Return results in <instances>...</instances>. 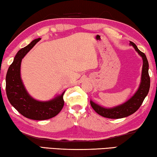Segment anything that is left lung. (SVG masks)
<instances>
[{
  "instance_id": "obj_1",
  "label": "left lung",
  "mask_w": 157,
  "mask_h": 157,
  "mask_svg": "<svg viewBox=\"0 0 157 157\" xmlns=\"http://www.w3.org/2000/svg\"><path fill=\"white\" fill-rule=\"evenodd\" d=\"M130 44L134 47L138 54L143 58V60L142 76H141V83L139 88L134 95L127 102L118 106L112 108V109H106V108L100 106L96 104L95 103L90 101L92 109L99 115L104 117L110 118V119H119V118L127 117L134 113L143 104L144 99L149 92L150 87V78L148 73L149 64L147 59L146 58L145 53L141 52L134 43L130 42Z\"/></svg>"
}]
</instances>
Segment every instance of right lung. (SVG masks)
Here are the masks:
<instances>
[{
	"mask_svg": "<svg viewBox=\"0 0 157 157\" xmlns=\"http://www.w3.org/2000/svg\"><path fill=\"white\" fill-rule=\"evenodd\" d=\"M40 40L41 38L34 40L18 51L6 75V94L10 103L19 113L35 120H44L55 117L63 109L65 103L63 100L65 92L51 101H37L28 94L21 79V60Z\"/></svg>",
	"mask_w": 157,
	"mask_h": 157,
	"instance_id": "obj_1",
	"label": "right lung"
}]
</instances>
